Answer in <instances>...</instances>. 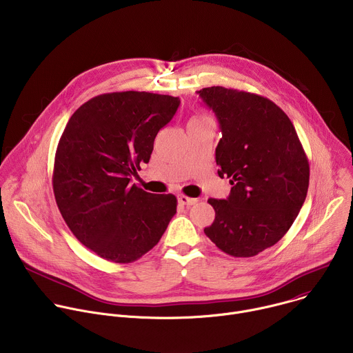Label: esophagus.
Wrapping results in <instances>:
<instances>
[{"mask_svg": "<svg viewBox=\"0 0 353 353\" xmlns=\"http://www.w3.org/2000/svg\"><path fill=\"white\" fill-rule=\"evenodd\" d=\"M179 203H180L181 205L191 207V205H194V204L196 203V199H195V198H191V196H187V195L180 194V195H179Z\"/></svg>", "mask_w": 353, "mask_h": 353, "instance_id": "obj_1", "label": "esophagus"}]
</instances>
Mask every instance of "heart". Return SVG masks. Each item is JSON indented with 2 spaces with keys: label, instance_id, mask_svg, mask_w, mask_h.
Wrapping results in <instances>:
<instances>
[{
  "label": "heart",
  "instance_id": "1",
  "mask_svg": "<svg viewBox=\"0 0 353 353\" xmlns=\"http://www.w3.org/2000/svg\"><path fill=\"white\" fill-rule=\"evenodd\" d=\"M208 119H210V117H207L205 114H198V116H194L190 123H194V121H204V120H208Z\"/></svg>",
  "mask_w": 353,
  "mask_h": 353
}]
</instances>
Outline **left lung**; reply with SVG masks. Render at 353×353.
I'll return each instance as SVG.
<instances>
[{"instance_id": "left-lung-1", "label": "left lung", "mask_w": 353, "mask_h": 353, "mask_svg": "<svg viewBox=\"0 0 353 353\" xmlns=\"http://www.w3.org/2000/svg\"><path fill=\"white\" fill-rule=\"evenodd\" d=\"M196 93L219 121L218 174L232 184L226 199H208L215 219L204 232L232 257L257 256L285 236L305 203L310 179L305 149L270 99L223 86Z\"/></svg>"}]
</instances>
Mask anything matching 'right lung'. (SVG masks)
Here are the masks:
<instances>
[{
  "mask_svg": "<svg viewBox=\"0 0 353 353\" xmlns=\"http://www.w3.org/2000/svg\"><path fill=\"white\" fill-rule=\"evenodd\" d=\"M180 99L149 92L92 97L70 119L53 170L57 207L74 236L108 261L127 264L154 248L176 214L173 194L131 184Z\"/></svg>",
  "mask_w": 353,
  "mask_h": 353,
  "instance_id": "right-lung-1",
  "label": "right lung"
}]
</instances>
